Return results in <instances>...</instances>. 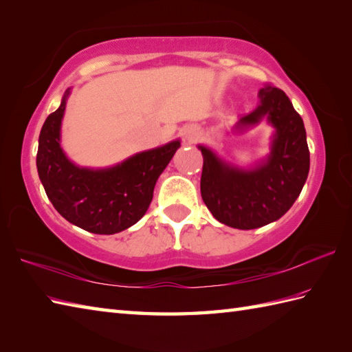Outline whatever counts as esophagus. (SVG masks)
Returning a JSON list of instances; mask_svg holds the SVG:
<instances>
[{
	"instance_id": "obj_1",
	"label": "esophagus",
	"mask_w": 352,
	"mask_h": 352,
	"mask_svg": "<svg viewBox=\"0 0 352 352\" xmlns=\"http://www.w3.org/2000/svg\"><path fill=\"white\" fill-rule=\"evenodd\" d=\"M197 138H198V131L195 126H188V129L184 130V140L188 142V144H193Z\"/></svg>"
}]
</instances>
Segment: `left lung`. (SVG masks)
<instances>
[{"label": "left lung", "instance_id": "1", "mask_svg": "<svg viewBox=\"0 0 352 352\" xmlns=\"http://www.w3.org/2000/svg\"><path fill=\"white\" fill-rule=\"evenodd\" d=\"M263 119L274 129L271 153L250 168L237 166L198 145L204 157L201 197L214 219L228 227L252 230L278 221L307 180V134L302 118L281 89L269 85L260 89L257 107L239 118L234 130L245 131Z\"/></svg>", "mask_w": 352, "mask_h": 352}]
</instances>
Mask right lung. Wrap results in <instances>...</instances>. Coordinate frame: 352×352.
Instances as JSON below:
<instances>
[{
    "label": "right lung",
    "mask_w": 352,
    "mask_h": 352,
    "mask_svg": "<svg viewBox=\"0 0 352 352\" xmlns=\"http://www.w3.org/2000/svg\"><path fill=\"white\" fill-rule=\"evenodd\" d=\"M71 87L47 118L39 134L36 166L43 189L63 218L95 234H115L134 226L153 201L154 186L180 139L107 168L78 166L62 148V121Z\"/></svg>",
    "instance_id": "right-lung-1"
}]
</instances>
